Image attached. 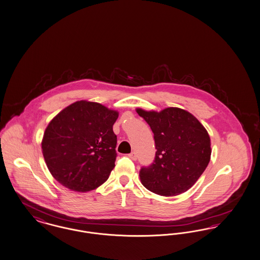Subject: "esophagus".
<instances>
[{"instance_id":"esophagus-1","label":"esophagus","mask_w":260,"mask_h":260,"mask_svg":"<svg viewBox=\"0 0 260 260\" xmlns=\"http://www.w3.org/2000/svg\"><path fill=\"white\" fill-rule=\"evenodd\" d=\"M128 156H129L131 159H133V160H136L137 159L136 152H134V151H132L131 153H129V154H128Z\"/></svg>"}]
</instances>
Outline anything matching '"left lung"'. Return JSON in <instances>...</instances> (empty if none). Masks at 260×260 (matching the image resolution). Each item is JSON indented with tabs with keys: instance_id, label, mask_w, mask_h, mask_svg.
<instances>
[{
	"instance_id": "8db88e82",
	"label": "left lung",
	"mask_w": 260,
	"mask_h": 260,
	"mask_svg": "<svg viewBox=\"0 0 260 260\" xmlns=\"http://www.w3.org/2000/svg\"><path fill=\"white\" fill-rule=\"evenodd\" d=\"M137 113L150 125L156 149L153 162L140 170L143 186L164 197L188 191L210 160V138L205 127L178 108L160 112L137 109Z\"/></svg>"
}]
</instances>
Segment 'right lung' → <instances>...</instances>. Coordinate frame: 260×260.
Returning a JSON list of instances; mask_svg holds the SVG:
<instances>
[{"label": "right lung", "instance_id": "obj_1", "mask_svg": "<svg viewBox=\"0 0 260 260\" xmlns=\"http://www.w3.org/2000/svg\"><path fill=\"white\" fill-rule=\"evenodd\" d=\"M118 112L79 101L61 110L45 130L42 150L55 180L71 191L95 190L115 166Z\"/></svg>", "mask_w": 260, "mask_h": 260}]
</instances>
